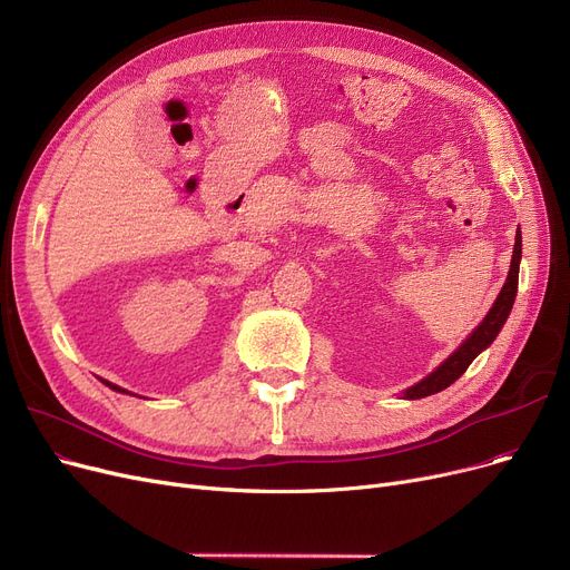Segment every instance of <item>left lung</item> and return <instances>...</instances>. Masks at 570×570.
<instances>
[{"label":"left lung","instance_id":"obj_1","mask_svg":"<svg viewBox=\"0 0 570 570\" xmlns=\"http://www.w3.org/2000/svg\"><path fill=\"white\" fill-rule=\"evenodd\" d=\"M520 258H522V233H515V247H513V261H511V269H508L505 284L501 288V293L497 295V301L492 305V309L488 312V316L483 318V323L475 327V331L460 344V348L445 357V361L432 372L428 374L421 383H415L404 391V400H421L434 393H441L443 387H448L451 383H455L466 367L473 363V357L485 351L494 337L499 335V331L503 327L508 314L513 309L515 295H518V277H520Z\"/></svg>","mask_w":570,"mask_h":570}]
</instances>
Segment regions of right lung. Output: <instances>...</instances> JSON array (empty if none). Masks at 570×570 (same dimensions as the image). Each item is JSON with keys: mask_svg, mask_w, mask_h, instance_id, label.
Instances as JSON below:
<instances>
[{"mask_svg": "<svg viewBox=\"0 0 570 570\" xmlns=\"http://www.w3.org/2000/svg\"><path fill=\"white\" fill-rule=\"evenodd\" d=\"M108 387H112V391H117V393H127V391H122V387H117L115 383H108V381H104Z\"/></svg>", "mask_w": 570, "mask_h": 570, "instance_id": "1", "label": "right lung"}]
</instances>
